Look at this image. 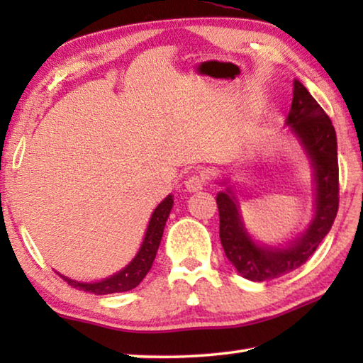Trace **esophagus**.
<instances>
[{
	"label": "esophagus",
	"mask_w": 363,
	"mask_h": 363,
	"mask_svg": "<svg viewBox=\"0 0 363 363\" xmlns=\"http://www.w3.org/2000/svg\"><path fill=\"white\" fill-rule=\"evenodd\" d=\"M186 189L187 192H199L205 186V177L203 174H192L186 179Z\"/></svg>",
	"instance_id": "1"
}]
</instances>
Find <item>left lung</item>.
<instances>
[{
    "label": "left lung",
    "mask_w": 363,
    "mask_h": 363,
    "mask_svg": "<svg viewBox=\"0 0 363 363\" xmlns=\"http://www.w3.org/2000/svg\"><path fill=\"white\" fill-rule=\"evenodd\" d=\"M286 126L309 158L315 184L314 216L301 235L277 247L256 242L245 227L233 187L227 186L216 195L219 237L224 253L242 277L253 281L279 279L303 266L330 232L340 203L335 128L328 115L298 79L293 82V101ZM220 184L224 186L227 181Z\"/></svg>",
    "instance_id": "1"
}]
</instances>
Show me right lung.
Wrapping results in <instances>:
<instances>
[{
    "instance_id": "right-lung-1",
    "label": "right lung",
    "mask_w": 363,
    "mask_h": 363,
    "mask_svg": "<svg viewBox=\"0 0 363 363\" xmlns=\"http://www.w3.org/2000/svg\"><path fill=\"white\" fill-rule=\"evenodd\" d=\"M173 203H174L173 195H168L167 199H164L162 203L153 210L149 225H147L143 245H140L138 255L133 257V261L128 264L126 267H123L116 274L110 275V277L99 281H78V280H72L69 277H65V275L59 272L57 274L73 288H78V290L89 291L94 294L123 293V291H130L133 288H136L140 281L144 280L147 272H149L152 267L153 259H155L157 250L163 237L164 224H167Z\"/></svg>"
}]
</instances>
